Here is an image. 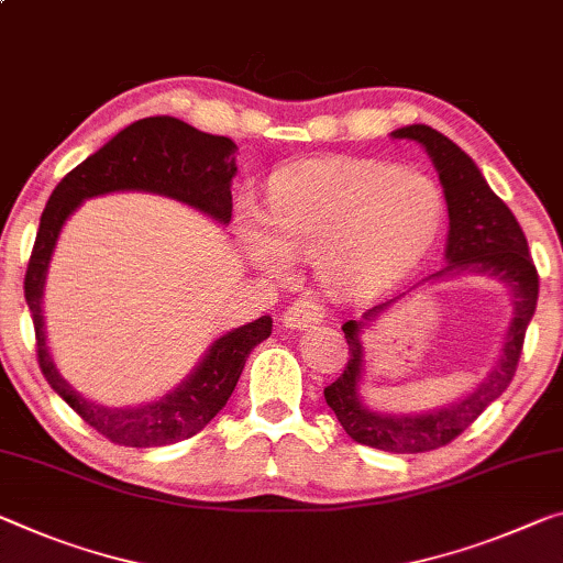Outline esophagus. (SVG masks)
<instances>
[{"mask_svg": "<svg viewBox=\"0 0 563 563\" xmlns=\"http://www.w3.org/2000/svg\"><path fill=\"white\" fill-rule=\"evenodd\" d=\"M325 318V308L318 300L300 298L283 313V325L290 330H306L318 325Z\"/></svg>", "mask_w": 563, "mask_h": 563, "instance_id": "esophagus-1", "label": "esophagus"}]
</instances>
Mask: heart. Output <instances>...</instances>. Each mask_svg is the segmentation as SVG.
<instances>
[{
  "mask_svg": "<svg viewBox=\"0 0 563 563\" xmlns=\"http://www.w3.org/2000/svg\"><path fill=\"white\" fill-rule=\"evenodd\" d=\"M443 190L418 169L361 157L292 165L273 177L263 220L245 210L240 245L257 271L278 275L290 257H313L333 292L376 288L431 250L443 225Z\"/></svg>",
  "mask_w": 563,
  "mask_h": 563,
  "instance_id": "1",
  "label": "heart"
}]
</instances>
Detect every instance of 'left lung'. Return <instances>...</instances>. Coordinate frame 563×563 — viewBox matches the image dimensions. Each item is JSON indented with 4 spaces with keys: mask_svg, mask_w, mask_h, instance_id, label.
I'll list each match as a JSON object with an SVG mask.
<instances>
[{
    "mask_svg": "<svg viewBox=\"0 0 563 563\" xmlns=\"http://www.w3.org/2000/svg\"><path fill=\"white\" fill-rule=\"evenodd\" d=\"M396 140H413L426 147L439 169L445 205H449V240H445V267L428 280L459 273H481L504 283L514 300V316L508 323L501 355L484 383L449 406L426 413H380L363 406L358 386L365 373V347L361 330L376 316L388 310L390 302L371 308L363 320H347L343 333L347 341L345 371L323 390L325 404L333 408L338 421L353 441L390 453H423L441 449L466 428L504 394L521 358L523 335L539 300V273L531 261L529 243L514 212L490 190L474 159L439 130L428 124H408L390 132Z\"/></svg>",
    "mask_w": 563,
    "mask_h": 563,
    "instance_id": "1",
    "label": "left lung"
}]
</instances>
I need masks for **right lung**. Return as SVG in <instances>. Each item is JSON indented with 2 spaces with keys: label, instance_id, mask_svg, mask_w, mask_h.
Listing matches in <instances>:
<instances>
[{
  "label": "right lung",
  "instance_id": "1",
  "mask_svg": "<svg viewBox=\"0 0 563 563\" xmlns=\"http://www.w3.org/2000/svg\"><path fill=\"white\" fill-rule=\"evenodd\" d=\"M235 150L230 137L208 135L167 114L137 120L62 177L44 205L24 275V298L37 335L40 368L55 394L112 443L155 449L200 433L233 396L250 351L271 335L273 318L263 316L220 335L202 355L198 368L163 398L130 408L95 404L62 378L44 335V280L62 225L85 200L120 190L165 195L228 225L233 218L230 183L238 173Z\"/></svg>",
  "mask_w": 563,
  "mask_h": 563
}]
</instances>
